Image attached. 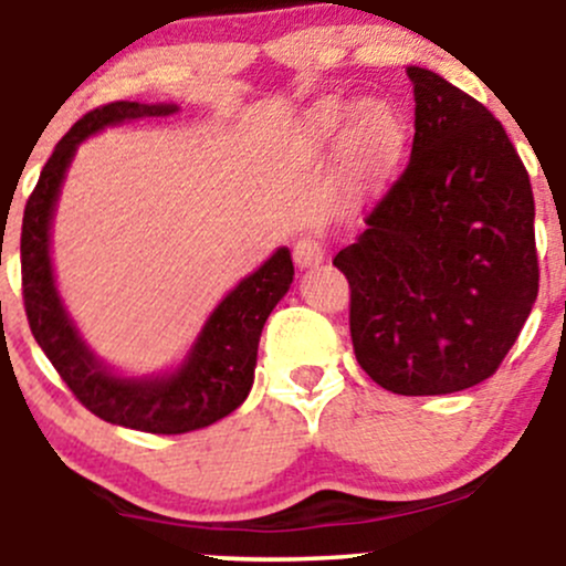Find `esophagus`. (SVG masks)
<instances>
[{
  "mask_svg": "<svg viewBox=\"0 0 566 566\" xmlns=\"http://www.w3.org/2000/svg\"><path fill=\"white\" fill-rule=\"evenodd\" d=\"M293 260L298 268H312L319 265L325 260V243L317 241V238H301L293 247Z\"/></svg>",
  "mask_w": 566,
  "mask_h": 566,
  "instance_id": "esophagus-1",
  "label": "esophagus"
}]
</instances>
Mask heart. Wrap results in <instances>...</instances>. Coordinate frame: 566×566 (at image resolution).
<instances>
[{
  "label": "heart",
  "mask_w": 566,
  "mask_h": 566,
  "mask_svg": "<svg viewBox=\"0 0 566 566\" xmlns=\"http://www.w3.org/2000/svg\"><path fill=\"white\" fill-rule=\"evenodd\" d=\"M345 161L350 172L364 182H375L391 172L405 147V117L399 108L386 101H369V104H347V101H328L312 114L317 136H334L345 128Z\"/></svg>",
  "instance_id": "1"
}]
</instances>
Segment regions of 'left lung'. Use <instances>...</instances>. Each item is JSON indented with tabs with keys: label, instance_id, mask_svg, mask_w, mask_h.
I'll use <instances>...</instances> for the list:
<instances>
[{
	"label": "left lung",
	"instance_id": "obj_1",
	"mask_svg": "<svg viewBox=\"0 0 566 566\" xmlns=\"http://www.w3.org/2000/svg\"><path fill=\"white\" fill-rule=\"evenodd\" d=\"M410 161L334 256L350 284V339L364 373L402 397L488 380L539 290L534 193L504 125L476 98L408 67Z\"/></svg>",
	"mask_w": 566,
	"mask_h": 566
}]
</instances>
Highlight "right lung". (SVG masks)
Listing matches in <instances>:
<instances>
[{"instance_id":"add662e5","label":"right lung","mask_w":566,"mask_h":566,"mask_svg":"<svg viewBox=\"0 0 566 566\" xmlns=\"http://www.w3.org/2000/svg\"><path fill=\"white\" fill-rule=\"evenodd\" d=\"M175 112V104L114 101L84 114L56 142L35 191L27 199L21 224V290L40 350L90 413L108 424L156 436L202 430L230 416L247 399L254 384L262 325L290 290L295 273L290 251L279 249L216 306L186 361L164 378H119L84 345L56 293L49 256V230L60 186L78 142L98 134L106 125L167 117Z\"/></svg>"}]
</instances>
